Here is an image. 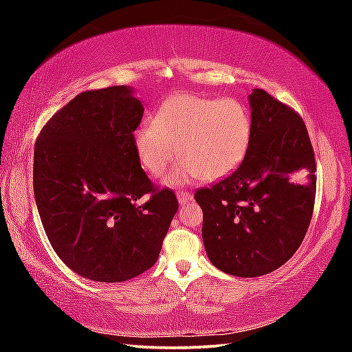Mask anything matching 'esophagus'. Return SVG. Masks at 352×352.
Here are the masks:
<instances>
[{
	"label": "esophagus",
	"mask_w": 352,
	"mask_h": 352,
	"mask_svg": "<svg viewBox=\"0 0 352 352\" xmlns=\"http://www.w3.org/2000/svg\"><path fill=\"white\" fill-rule=\"evenodd\" d=\"M177 199H178V201H180V204H186V201H190L192 200V194L190 192H188V190H178L177 192Z\"/></svg>",
	"instance_id": "esophagus-1"
}]
</instances>
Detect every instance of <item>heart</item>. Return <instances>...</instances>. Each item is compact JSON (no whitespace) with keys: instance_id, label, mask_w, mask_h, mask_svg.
Wrapping results in <instances>:
<instances>
[{"instance_id":"heart-1","label":"heart","mask_w":352,"mask_h":352,"mask_svg":"<svg viewBox=\"0 0 352 352\" xmlns=\"http://www.w3.org/2000/svg\"><path fill=\"white\" fill-rule=\"evenodd\" d=\"M252 118L236 98L174 94L164 100L152 122L133 132L136 157L148 174L162 177L180 155L172 182L201 177L220 180L234 172L252 142Z\"/></svg>"}]
</instances>
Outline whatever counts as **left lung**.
Listing matches in <instances>:
<instances>
[{
    "mask_svg": "<svg viewBox=\"0 0 352 352\" xmlns=\"http://www.w3.org/2000/svg\"><path fill=\"white\" fill-rule=\"evenodd\" d=\"M252 142L234 172L195 190L201 237L219 270L261 276L285 264L311 223L317 166L302 118L264 90L250 94Z\"/></svg>",
    "mask_w": 352,
    "mask_h": 352,
    "instance_id": "obj_1",
    "label": "left lung"
}]
</instances>
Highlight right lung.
Returning a JSON list of instances; mask_svg holds the SVG:
<instances>
[{
    "instance_id": "obj_1",
    "label": "right lung",
    "mask_w": 352,
    "mask_h": 352,
    "mask_svg": "<svg viewBox=\"0 0 352 352\" xmlns=\"http://www.w3.org/2000/svg\"><path fill=\"white\" fill-rule=\"evenodd\" d=\"M142 104L124 85L83 91L47 121L34 148V197L52 248L71 270L121 283L157 262L174 190L141 168Z\"/></svg>"
}]
</instances>
